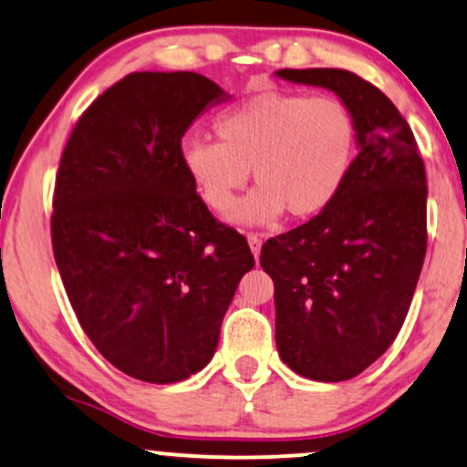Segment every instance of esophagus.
Segmentation results:
<instances>
[{
	"label": "esophagus",
	"mask_w": 467,
	"mask_h": 467,
	"mask_svg": "<svg viewBox=\"0 0 467 467\" xmlns=\"http://www.w3.org/2000/svg\"><path fill=\"white\" fill-rule=\"evenodd\" d=\"M247 244H250V250L254 254V258L258 261V256H261V247H263V239L258 237V234L254 233H247Z\"/></svg>",
	"instance_id": "34e87169"
}]
</instances>
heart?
<instances>
[{
	"label": "heart",
	"mask_w": 467,
	"mask_h": 467,
	"mask_svg": "<svg viewBox=\"0 0 467 467\" xmlns=\"http://www.w3.org/2000/svg\"><path fill=\"white\" fill-rule=\"evenodd\" d=\"M220 141L187 138L181 161L200 198L215 213L237 202L250 170L258 187L230 215L265 226L286 213L308 220L338 196L356 157V122L332 97L254 94L217 118Z\"/></svg>",
	"instance_id": "heart-1"
}]
</instances>
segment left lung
<instances>
[{"label": "left lung", "mask_w": 467, "mask_h": 467, "mask_svg": "<svg viewBox=\"0 0 467 467\" xmlns=\"http://www.w3.org/2000/svg\"><path fill=\"white\" fill-rule=\"evenodd\" d=\"M275 77L332 90L356 122L358 155L334 202L261 250L282 362L308 379L347 381L403 327L427 252V174L405 118L362 77L340 68Z\"/></svg>", "instance_id": "obj_1"}]
</instances>
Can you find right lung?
I'll return each instance as SVG.
<instances>
[{
  "mask_svg": "<svg viewBox=\"0 0 467 467\" xmlns=\"http://www.w3.org/2000/svg\"><path fill=\"white\" fill-rule=\"evenodd\" d=\"M228 99L190 70L131 73L84 111L64 149L56 265L92 345L140 381L200 373L254 267L245 237L215 222L181 161L187 129Z\"/></svg>",
  "mask_w": 467,
  "mask_h": 467,
  "instance_id": "add662e5",
  "label": "right lung"
}]
</instances>
